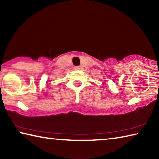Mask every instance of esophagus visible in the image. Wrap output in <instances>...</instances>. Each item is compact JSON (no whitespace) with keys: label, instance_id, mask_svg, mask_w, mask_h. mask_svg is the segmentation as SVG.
<instances>
[{"label":"esophagus","instance_id":"1","mask_svg":"<svg viewBox=\"0 0 159 159\" xmlns=\"http://www.w3.org/2000/svg\"><path fill=\"white\" fill-rule=\"evenodd\" d=\"M74 70H79L80 69V66H74Z\"/></svg>","mask_w":159,"mask_h":159}]
</instances>
